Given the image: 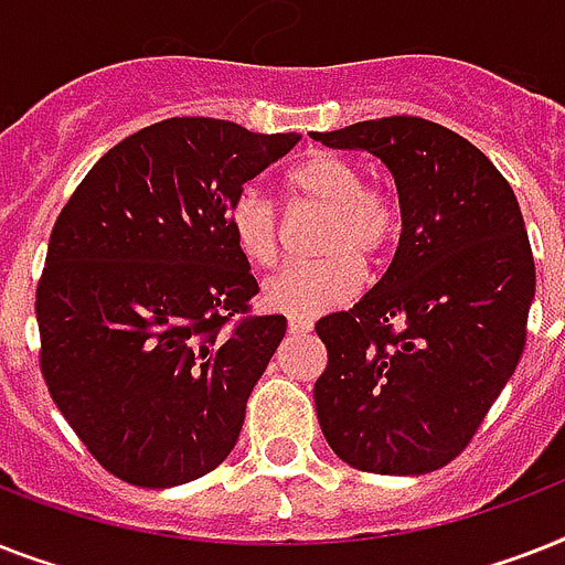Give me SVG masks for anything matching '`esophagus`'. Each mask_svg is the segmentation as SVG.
I'll return each mask as SVG.
<instances>
[{"label":"esophagus","mask_w":565,"mask_h":565,"mask_svg":"<svg viewBox=\"0 0 565 565\" xmlns=\"http://www.w3.org/2000/svg\"><path fill=\"white\" fill-rule=\"evenodd\" d=\"M288 332H291V335H306V332H311V320L288 318Z\"/></svg>","instance_id":"obj_1"}]
</instances>
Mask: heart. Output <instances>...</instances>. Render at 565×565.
Masks as SVG:
<instances>
[{
  "mask_svg": "<svg viewBox=\"0 0 565 565\" xmlns=\"http://www.w3.org/2000/svg\"><path fill=\"white\" fill-rule=\"evenodd\" d=\"M291 201L306 210L327 212L318 236L315 265H291L262 286L265 306L291 318H315L320 311L350 303L361 291L364 268L391 254L399 238V206L385 189L367 186L364 171L350 157L315 151L286 174ZM238 250L268 268L279 256V212L259 189H242L227 212Z\"/></svg>",
  "mask_w": 565,
  "mask_h": 565,
  "instance_id": "heart-1",
  "label": "heart"
}]
</instances>
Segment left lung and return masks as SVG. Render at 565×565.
<instances>
[{
	"label": "left lung",
	"mask_w": 565,
	"mask_h": 565,
	"mask_svg": "<svg viewBox=\"0 0 565 565\" xmlns=\"http://www.w3.org/2000/svg\"><path fill=\"white\" fill-rule=\"evenodd\" d=\"M311 137L379 157L403 212L385 277L315 327L329 355L318 423L361 472H435L467 449L525 350L536 274L516 195L437 121L385 116Z\"/></svg>",
	"instance_id": "8db88e82"
}]
</instances>
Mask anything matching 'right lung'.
<instances>
[{
  "label": "right lung",
  "instance_id": "1",
  "mask_svg": "<svg viewBox=\"0 0 565 565\" xmlns=\"http://www.w3.org/2000/svg\"><path fill=\"white\" fill-rule=\"evenodd\" d=\"M300 134L174 116L130 134L61 210L38 286L40 370L89 455L121 481L178 487L236 446L286 335L227 212Z\"/></svg>",
  "mask_w": 565,
  "mask_h": 565
}]
</instances>
